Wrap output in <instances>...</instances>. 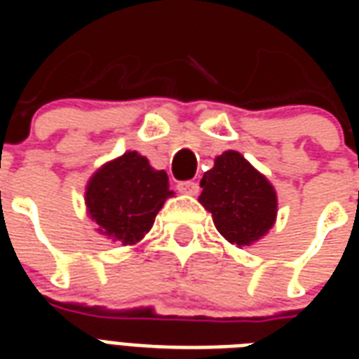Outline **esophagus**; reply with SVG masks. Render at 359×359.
<instances>
[{
	"instance_id": "esophagus-1",
	"label": "esophagus",
	"mask_w": 359,
	"mask_h": 359,
	"mask_svg": "<svg viewBox=\"0 0 359 359\" xmlns=\"http://www.w3.org/2000/svg\"><path fill=\"white\" fill-rule=\"evenodd\" d=\"M177 188H179V192H182V194H188V196H196L198 192H200V184H198V182H194V180L180 182Z\"/></svg>"
}]
</instances>
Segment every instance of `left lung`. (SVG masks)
<instances>
[{"label":"left lung","instance_id":"1","mask_svg":"<svg viewBox=\"0 0 359 359\" xmlns=\"http://www.w3.org/2000/svg\"><path fill=\"white\" fill-rule=\"evenodd\" d=\"M200 187L198 200L211 213L215 229L238 248L262 241L277 221L275 187L241 151L226 149L215 157Z\"/></svg>","mask_w":359,"mask_h":359}]
</instances>
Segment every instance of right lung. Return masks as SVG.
<instances>
[{
  "instance_id": "1",
  "label": "right lung",
  "mask_w": 359,
  "mask_h": 359,
  "mask_svg": "<svg viewBox=\"0 0 359 359\" xmlns=\"http://www.w3.org/2000/svg\"><path fill=\"white\" fill-rule=\"evenodd\" d=\"M169 177L149 165L148 157L138 151L103 163L90 177L84 192L86 213L97 225V234L123 246L140 242L154 226L156 215L167 198Z\"/></svg>"
}]
</instances>
